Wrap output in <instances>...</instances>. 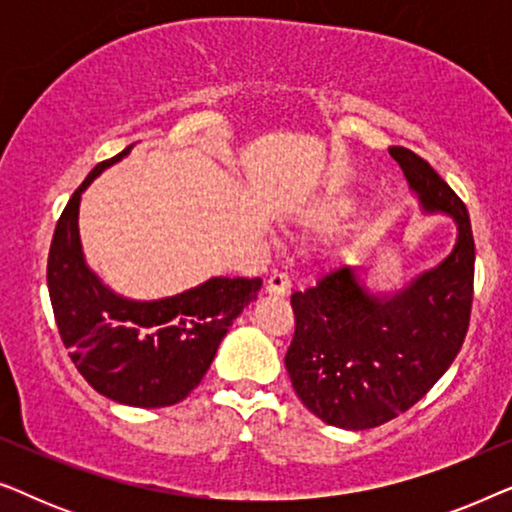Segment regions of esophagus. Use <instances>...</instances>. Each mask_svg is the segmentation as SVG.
<instances>
[{"label":"esophagus","instance_id":"34e87169","mask_svg":"<svg viewBox=\"0 0 512 512\" xmlns=\"http://www.w3.org/2000/svg\"><path fill=\"white\" fill-rule=\"evenodd\" d=\"M265 291L268 293H275V296H286V293L291 291V277L286 275V272H279L275 270L268 279V284H265Z\"/></svg>","mask_w":512,"mask_h":512}]
</instances>
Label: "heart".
Instances as JSON below:
<instances>
[{"label": "heart", "mask_w": 512, "mask_h": 512, "mask_svg": "<svg viewBox=\"0 0 512 512\" xmlns=\"http://www.w3.org/2000/svg\"><path fill=\"white\" fill-rule=\"evenodd\" d=\"M349 207H352V202H349L347 195L335 193V195H328L324 200H319L317 205L310 209V216L317 221H324V219H331V216L349 212Z\"/></svg>", "instance_id": "obj_1"}]
</instances>
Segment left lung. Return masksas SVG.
Returning <instances> with one entry per match:
<instances>
[{
    "instance_id": "left-lung-1",
    "label": "left lung",
    "mask_w": 512,
    "mask_h": 512,
    "mask_svg": "<svg viewBox=\"0 0 512 512\" xmlns=\"http://www.w3.org/2000/svg\"><path fill=\"white\" fill-rule=\"evenodd\" d=\"M419 205L457 223L445 261L394 293L370 291L352 268L326 272L296 291V331L284 356L307 410L349 431L380 426L410 410L457 359L473 305L475 244L468 209L440 174L403 146H391Z\"/></svg>"
}]
</instances>
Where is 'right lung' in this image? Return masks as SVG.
Here are the masks:
<instances>
[{"label": "right lung", "instance_id": "1", "mask_svg": "<svg viewBox=\"0 0 512 512\" xmlns=\"http://www.w3.org/2000/svg\"><path fill=\"white\" fill-rule=\"evenodd\" d=\"M130 149L95 165L69 198L48 251L46 282L60 338L90 387L132 408H165L198 387L223 335L263 282L212 277L160 300L111 291L83 261L79 205L90 181Z\"/></svg>", "mask_w": 512, "mask_h": 512}]
</instances>
